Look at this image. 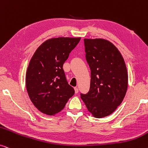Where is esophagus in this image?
Returning <instances> with one entry per match:
<instances>
[{
    "label": "esophagus",
    "mask_w": 148,
    "mask_h": 148,
    "mask_svg": "<svg viewBox=\"0 0 148 148\" xmlns=\"http://www.w3.org/2000/svg\"><path fill=\"white\" fill-rule=\"evenodd\" d=\"M74 90H75V94H77L78 92H79L78 88L77 87H75L74 88Z\"/></svg>",
    "instance_id": "34e87169"
}]
</instances>
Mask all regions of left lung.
<instances>
[{
  "instance_id": "1",
  "label": "left lung",
  "mask_w": 148,
  "mask_h": 148,
  "mask_svg": "<svg viewBox=\"0 0 148 148\" xmlns=\"http://www.w3.org/2000/svg\"><path fill=\"white\" fill-rule=\"evenodd\" d=\"M84 41L91 81L89 92L80 95L94 116L103 118L112 114L125 97L126 66L122 56L111 42L102 39H84Z\"/></svg>"
}]
</instances>
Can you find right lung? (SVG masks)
I'll return each mask as SVG.
<instances>
[{
  "mask_svg": "<svg viewBox=\"0 0 148 148\" xmlns=\"http://www.w3.org/2000/svg\"><path fill=\"white\" fill-rule=\"evenodd\" d=\"M80 39H48L32 56L26 72V90L32 103L43 114L52 116L60 112L75 94L73 88L67 82L62 66Z\"/></svg>",
  "mask_w": 148,
  "mask_h": 148,
  "instance_id": "add662e5",
  "label": "right lung"
}]
</instances>
